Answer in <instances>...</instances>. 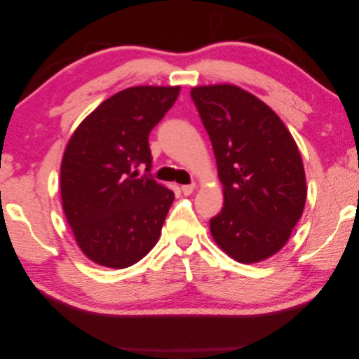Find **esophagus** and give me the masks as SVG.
Segmentation results:
<instances>
[{
	"label": "esophagus",
	"mask_w": 359,
	"mask_h": 359,
	"mask_svg": "<svg viewBox=\"0 0 359 359\" xmlns=\"http://www.w3.org/2000/svg\"><path fill=\"white\" fill-rule=\"evenodd\" d=\"M194 189H196V184H186V186H182L181 187V190H182V193L186 194V196H189V194H191L193 191H194Z\"/></svg>",
	"instance_id": "obj_1"
}]
</instances>
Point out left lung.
<instances>
[{"label": "left lung", "mask_w": 359, "mask_h": 359, "mask_svg": "<svg viewBox=\"0 0 359 359\" xmlns=\"http://www.w3.org/2000/svg\"><path fill=\"white\" fill-rule=\"evenodd\" d=\"M211 139L224 206L210 220L214 241L241 264L276 255L301 219L306 173L277 114L235 85L190 91Z\"/></svg>", "instance_id": "obj_1"}]
</instances>
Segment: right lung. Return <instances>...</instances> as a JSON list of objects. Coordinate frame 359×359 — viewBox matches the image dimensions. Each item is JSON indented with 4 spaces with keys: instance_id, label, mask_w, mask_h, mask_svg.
<instances>
[{
    "instance_id": "1",
    "label": "right lung",
    "mask_w": 359,
    "mask_h": 359,
    "mask_svg": "<svg viewBox=\"0 0 359 359\" xmlns=\"http://www.w3.org/2000/svg\"><path fill=\"white\" fill-rule=\"evenodd\" d=\"M180 86H132L104 100L70 137L61 163L64 214L83 255L109 268L132 266L156 245L175 199L151 173L149 132Z\"/></svg>"
}]
</instances>
